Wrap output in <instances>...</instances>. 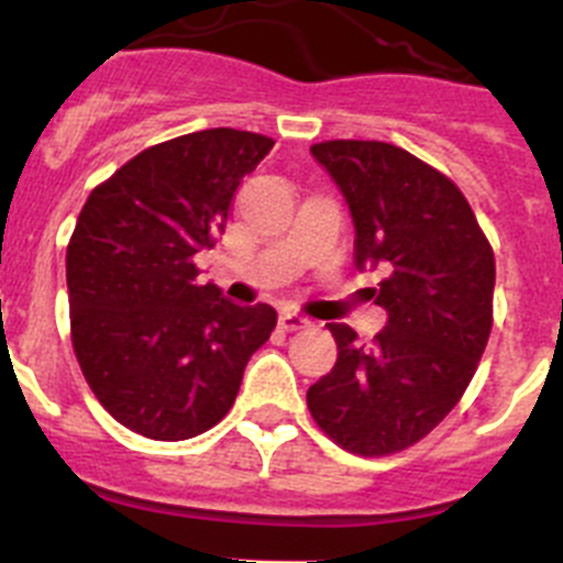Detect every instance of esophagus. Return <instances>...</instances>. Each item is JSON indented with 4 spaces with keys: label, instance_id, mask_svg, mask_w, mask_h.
I'll list each match as a JSON object with an SVG mask.
<instances>
[{
    "label": "esophagus",
    "instance_id": "1",
    "mask_svg": "<svg viewBox=\"0 0 563 563\" xmlns=\"http://www.w3.org/2000/svg\"><path fill=\"white\" fill-rule=\"evenodd\" d=\"M277 322H280L283 331H300V328L311 325V319L302 317V313H297V311H291V308H286V311H280V317H277Z\"/></svg>",
    "mask_w": 563,
    "mask_h": 563
}]
</instances>
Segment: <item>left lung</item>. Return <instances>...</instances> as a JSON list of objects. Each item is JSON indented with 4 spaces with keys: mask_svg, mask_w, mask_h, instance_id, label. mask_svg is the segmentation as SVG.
Segmentation results:
<instances>
[{
    "mask_svg": "<svg viewBox=\"0 0 563 563\" xmlns=\"http://www.w3.org/2000/svg\"><path fill=\"white\" fill-rule=\"evenodd\" d=\"M351 210L356 269L387 272L367 288L387 311L373 344L331 322L336 364L308 389L319 429L362 457L427 438L457 407L490 333L494 252L468 201L409 151L376 140L311 148Z\"/></svg>",
    "mask_w": 563,
    "mask_h": 563,
    "instance_id": "8db88e82",
    "label": "left lung"
}]
</instances>
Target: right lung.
I'll list each match as a JSON object with an SVG mask.
<instances>
[{
  "instance_id": "obj_1",
  "label": "right lung",
  "mask_w": 563,
  "mask_h": 563,
  "mask_svg": "<svg viewBox=\"0 0 563 563\" xmlns=\"http://www.w3.org/2000/svg\"><path fill=\"white\" fill-rule=\"evenodd\" d=\"M269 136L207 129L145 148L95 187L67 250L73 344L106 412L151 440L216 427L277 325L266 302L199 286L194 255L224 232Z\"/></svg>"
}]
</instances>
